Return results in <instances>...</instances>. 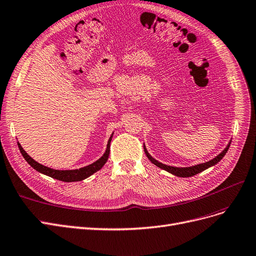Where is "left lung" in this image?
Returning <instances> with one entry per match:
<instances>
[{"label":"left lung","instance_id":"8db88e82","mask_svg":"<svg viewBox=\"0 0 256 256\" xmlns=\"http://www.w3.org/2000/svg\"><path fill=\"white\" fill-rule=\"evenodd\" d=\"M228 148H230V144H228V146L226 148V149H224V151H222L218 156H216L215 158L210 160V162H206L200 164H196V166H192V167L178 168V167L167 166V164H164L158 162L156 160H154V158H152V156H151L149 153H148V151H146V146H144V153H146V158H149V160L155 164V166L160 167V169L166 170V171L172 173V174H174V176H182V178H188V176H196V174H198V173L202 172L203 170H205V169H208V168L214 166V164H217L218 162H220V160H222V158H224V156L226 155V153L228 150Z\"/></svg>","mask_w":256,"mask_h":256}]
</instances>
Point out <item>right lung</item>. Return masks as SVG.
<instances>
[{
    "label": "right lung",
    "mask_w": 256,
    "mask_h": 256,
    "mask_svg": "<svg viewBox=\"0 0 256 256\" xmlns=\"http://www.w3.org/2000/svg\"><path fill=\"white\" fill-rule=\"evenodd\" d=\"M112 137V135L110 136L108 142H107L106 151L101 158H98L94 164H89V166H86V167L80 168V169H76V170H55V169L46 167V166H44V164H41L32 160L30 156L23 150V148L21 146V144L19 142H18V146H19V150H20L21 154L23 155V158H26V160L30 164V166L35 170H37L38 172L44 173V174L51 176L53 178L62 180V182H78V180H84L92 174H94V172L98 171L104 166L107 160H108V156H110Z\"/></svg>",
    "instance_id": "right-lung-1"
}]
</instances>
